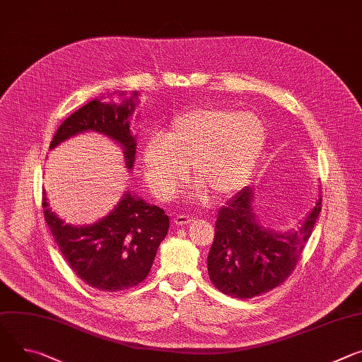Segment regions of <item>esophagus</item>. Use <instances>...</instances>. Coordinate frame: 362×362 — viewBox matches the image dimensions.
Instances as JSON below:
<instances>
[{"mask_svg":"<svg viewBox=\"0 0 362 362\" xmlns=\"http://www.w3.org/2000/svg\"><path fill=\"white\" fill-rule=\"evenodd\" d=\"M193 221H194V218L190 216V215H177V216L173 219V222H175L176 225H187V223H192Z\"/></svg>","mask_w":362,"mask_h":362,"instance_id":"34e87169","label":"esophagus"}]
</instances>
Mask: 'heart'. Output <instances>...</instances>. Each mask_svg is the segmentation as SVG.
Wrapping results in <instances>:
<instances>
[{"label":"heart","mask_w":362,"mask_h":362,"mask_svg":"<svg viewBox=\"0 0 362 362\" xmlns=\"http://www.w3.org/2000/svg\"><path fill=\"white\" fill-rule=\"evenodd\" d=\"M267 141L262 119L252 112L206 107L173 119L158 141L143 151L144 175L163 201L175 198L187 180L198 185L196 198L221 201L250 179Z\"/></svg>","instance_id":"b5f03b06"}]
</instances>
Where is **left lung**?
Segmentation results:
<instances>
[{
  "label": "left lung",
  "mask_w": 362,
  "mask_h": 362,
  "mask_svg": "<svg viewBox=\"0 0 362 362\" xmlns=\"http://www.w3.org/2000/svg\"><path fill=\"white\" fill-rule=\"evenodd\" d=\"M254 190L247 186L218 212L215 238L208 254L214 286L237 299L264 294L291 274L322 209V198L298 231L274 233L257 221Z\"/></svg>",
  "instance_id": "8db88e82"
}]
</instances>
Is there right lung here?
Listing matches in <instances>:
<instances>
[{"label": "right lung", "instance_id": "add662e5", "mask_svg": "<svg viewBox=\"0 0 362 362\" xmlns=\"http://www.w3.org/2000/svg\"><path fill=\"white\" fill-rule=\"evenodd\" d=\"M124 95V93H121ZM137 92L117 104L93 100L64 119L50 143V150L85 131L108 136L122 147L127 168H133L136 139L129 133ZM43 214L52 235L69 267L88 286L119 291L140 284L153 266L160 243L169 229V216L156 205L127 192L114 211L86 226L64 223L50 211L43 190Z\"/></svg>", "mask_w": 362, "mask_h": 362}]
</instances>
